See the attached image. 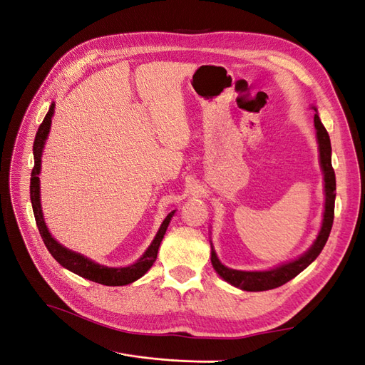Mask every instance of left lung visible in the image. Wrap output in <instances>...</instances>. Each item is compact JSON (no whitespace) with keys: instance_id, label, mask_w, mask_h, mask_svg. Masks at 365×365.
<instances>
[{"instance_id":"obj_1","label":"left lung","mask_w":365,"mask_h":365,"mask_svg":"<svg viewBox=\"0 0 365 365\" xmlns=\"http://www.w3.org/2000/svg\"><path fill=\"white\" fill-rule=\"evenodd\" d=\"M314 123L317 129V138H318V148H319V163H322V168L324 172V192H326V205H324V219H323V227L314 245L311 247L307 252H304L302 257H298L294 262L284 263L282 267L271 269V271H256V272H248V271H236L224 267L222 263L219 262L215 250L212 248V264L216 269V272L231 283L236 288H240L244 291H268L279 288V286L284 284L286 282L292 280L295 275L300 274L304 268H307L317 257L318 254L322 252L324 248L327 237L330 235V230H332L334 224V215H335V190H336V181H335V172L332 168V158H330V153H332V148H330V138L326 128L323 126L322 120H319L318 114L314 117Z\"/></svg>"}]
</instances>
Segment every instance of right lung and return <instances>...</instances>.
Here are the masks:
<instances>
[{
    "mask_svg": "<svg viewBox=\"0 0 365 365\" xmlns=\"http://www.w3.org/2000/svg\"><path fill=\"white\" fill-rule=\"evenodd\" d=\"M53 113H54V103H51L46 118L42 120V123L39 125V129L36 132L35 145H33L35 165H33L31 178H30L31 207H33V213H35L36 225H38L39 235L43 240V244H46V247L50 251L51 256L56 259L63 268H67L71 272L81 275V277H83V279H88V280L101 283V284H106V286H123V284H129L132 282H135L141 277V275H145L153 264V262L157 260L160 244H161V240L165 235V230H168V227H169V222H170V219L175 213V210H173V212H170L168 216H165L155 239L152 240L150 247L146 250L145 254H143L141 259L137 260L134 264H130V267H126V268L102 267V264L94 263L93 260L86 259V257L81 256V254H77L74 251L63 248L61 244H58V242L51 237V235L48 233V230L46 227V222H43L42 210H41V200H39V176H38L39 172H41L42 148H43V143H46V138L48 135V130H50V126H51Z\"/></svg>",
    "mask_w": 365,
    "mask_h": 365,
    "instance_id": "right-lung-1",
    "label": "right lung"
}]
</instances>
